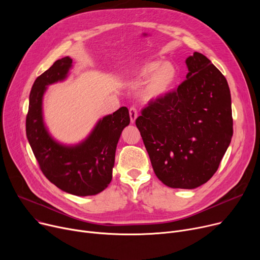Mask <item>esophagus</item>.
I'll use <instances>...</instances> for the list:
<instances>
[{"instance_id":"1","label":"esophagus","mask_w":260,"mask_h":260,"mask_svg":"<svg viewBox=\"0 0 260 260\" xmlns=\"http://www.w3.org/2000/svg\"><path fill=\"white\" fill-rule=\"evenodd\" d=\"M129 117H131V122L134 123L136 118L138 117V112H137V108L136 107H131L129 108Z\"/></svg>"}]
</instances>
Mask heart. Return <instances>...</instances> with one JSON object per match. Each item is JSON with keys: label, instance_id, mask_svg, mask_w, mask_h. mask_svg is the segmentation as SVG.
I'll return each mask as SVG.
<instances>
[{"label": "heart", "instance_id": "heart-1", "mask_svg": "<svg viewBox=\"0 0 260 260\" xmlns=\"http://www.w3.org/2000/svg\"><path fill=\"white\" fill-rule=\"evenodd\" d=\"M148 76L150 78L146 82L142 95L145 101L153 102L165 97L173 88L177 80V70L170 62L161 64L160 61H149L133 71L128 81L137 84L146 80Z\"/></svg>", "mask_w": 260, "mask_h": 260}]
</instances>
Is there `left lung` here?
<instances>
[{
    "mask_svg": "<svg viewBox=\"0 0 260 260\" xmlns=\"http://www.w3.org/2000/svg\"><path fill=\"white\" fill-rule=\"evenodd\" d=\"M178 88L149 102L136 119L158 179L173 188H195L218 170L233 136L226 79L200 52L185 60Z\"/></svg>",
    "mask_w": 260,
    "mask_h": 260,
    "instance_id": "left-lung-1",
    "label": "left lung"
}]
</instances>
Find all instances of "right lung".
I'll use <instances>...</instances> for the list:
<instances>
[{
	"label": "right lung",
	"instance_id": "add662e5",
	"mask_svg": "<svg viewBox=\"0 0 260 260\" xmlns=\"http://www.w3.org/2000/svg\"><path fill=\"white\" fill-rule=\"evenodd\" d=\"M72 63L70 57L57 60L36 79L29 94L26 136L41 171L51 183L76 196L97 195L112 181L117 144L131 119L128 109L122 106L99 120L88 137L77 145L53 140L43 121V94L48 85L67 77Z\"/></svg>",
	"mask_w": 260,
	"mask_h": 260
}]
</instances>
